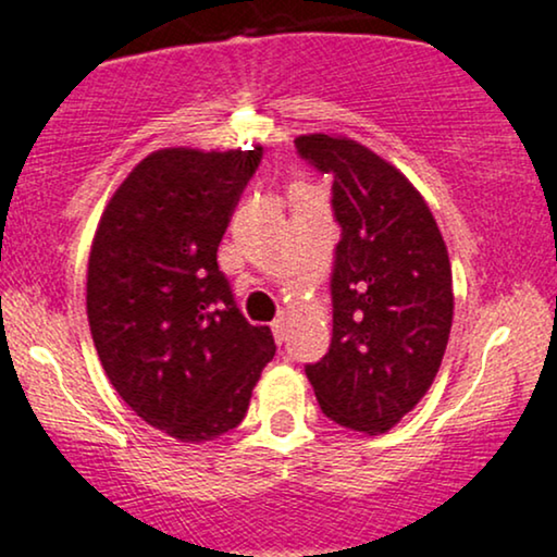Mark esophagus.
<instances>
[{"label": "esophagus", "instance_id": "34e87169", "mask_svg": "<svg viewBox=\"0 0 557 557\" xmlns=\"http://www.w3.org/2000/svg\"><path fill=\"white\" fill-rule=\"evenodd\" d=\"M271 331H273V338H276V343H284L286 338V320L278 318L271 322Z\"/></svg>", "mask_w": 557, "mask_h": 557}]
</instances>
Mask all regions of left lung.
<instances>
[{
    "label": "left lung",
    "instance_id": "1",
    "mask_svg": "<svg viewBox=\"0 0 557 557\" xmlns=\"http://www.w3.org/2000/svg\"><path fill=\"white\" fill-rule=\"evenodd\" d=\"M333 181L341 224L333 341L305 369L322 413L376 436L421 403L442 367L455 314L451 265L425 198L395 164L341 134L297 136Z\"/></svg>",
    "mask_w": 557,
    "mask_h": 557
}]
</instances>
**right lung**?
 <instances>
[{
  "instance_id": "1",
  "label": "right lung",
  "mask_w": 557,
  "mask_h": 557,
  "mask_svg": "<svg viewBox=\"0 0 557 557\" xmlns=\"http://www.w3.org/2000/svg\"><path fill=\"white\" fill-rule=\"evenodd\" d=\"M263 149H157L102 211L87 263L100 363L141 421L185 444L243 421L276 354L243 318L216 250Z\"/></svg>"
}]
</instances>
